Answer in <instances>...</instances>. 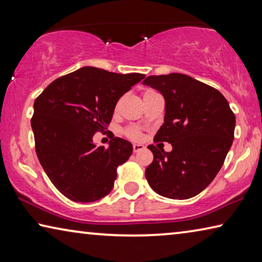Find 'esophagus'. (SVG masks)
<instances>
[{
    "label": "esophagus",
    "instance_id": "1",
    "mask_svg": "<svg viewBox=\"0 0 262 262\" xmlns=\"http://www.w3.org/2000/svg\"><path fill=\"white\" fill-rule=\"evenodd\" d=\"M144 149V145L142 144H133V151L134 152H139L141 150Z\"/></svg>",
    "mask_w": 262,
    "mask_h": 262
}]
</instances>
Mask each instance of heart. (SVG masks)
<instances>
[{
    "mask_svg": "<svg viewBox=\"0 0 262 262\" xmlns=\"http://www.w3.org/2000/svg\"><path fill=\"white\" fill-rule=\"evenodd\" d=\"M154 92H156V91L152 90V89H147V90H144L143 96L154 94ZM126 135L129 137V139L135 140V139H137V137L140 136V132H139V129H137V128H129V129L126 130Z\"/></svg>",
    "mask_w": 262,
    "mask_h": 262,
    "instance_id": "b5f03b06",
    "label": "heart"
}]
</instances>
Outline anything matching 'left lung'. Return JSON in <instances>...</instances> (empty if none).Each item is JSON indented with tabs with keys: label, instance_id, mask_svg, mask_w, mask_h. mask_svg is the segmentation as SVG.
<instances>
[{
	"label": "left lung",
	"instance_id": "8db88e82",
	"mask_svg": "<svg viewBox=\"0 0 262 262\" xmlns=\"http://www.w3.org/2000/svg\"><path fill=\"white\" fill-rule=\"evenodd\" d=\"M165 99L164 123L150 144L154 161L145 178L155 192L186 200L202 192L219 173L232 145L236 117L219 90L184 74L148 76L142 82ZM162 144V143H159Z\"/></svg>",
	"mask_w": 262,
	"mask_h": 262
}]
</instances>
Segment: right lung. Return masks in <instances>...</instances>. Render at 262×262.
<instances>
[{"mask_svg": "<svg viewBox=\"0 0 262 262\" xmlns=\"http://www.w3.org/2000/svg\"><path fill=\"white\" fill-rule=\"evenodd\" d=\"M144 77L83 67L56 78L34 100L35 152L64 196L94 202L112 190L117 168L130 157L133 145L113 137L108 148L97 147L92 137L107 129L118 100Z\"/></svg>", "mask_w": 262, "mask_h": 262, "instance_id": "right-lung-1", "label": "right lung"}]
</instances>
